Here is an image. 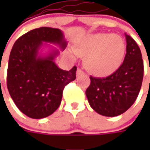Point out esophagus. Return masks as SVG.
I'll use <instances>...</instances> for the list:
<instances>
[{
    "mask_svg": "<svg viewBox=\"0 0 150 150\" xmlns=\"http://www.w3.org/2000/svg\"><path fill=\"white\" fill-rule=\"evenodd\" d=\"M76 74H77V77H79V76H83L84 75V72H83L81 69H79L78 68V70H77V72H76Z\"/></svg>",
    "mask_w": 150,
    "mask_h": 150,
    "instance_id": "34e87169",
    "label": "esophagus"
}]
</instances>
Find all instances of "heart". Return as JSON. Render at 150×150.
I'll use <instances>...</instances> for the list:
<instances>
[{
  "label": "heart",
  "mask_w": 150,
  "mask_h": 150,
  "mask_svg": "<svg viewBox=\"0 0 150 150\" xmlns=\"http://www.w3.org/2000/svg\"><path fill=\"white\" fill-rule=\"evenodd\" d=\"M74 53L84 57V66L97 77H107L118 71L124 62L126 43L118 35L97 33L88 36L73 47ZM74 59V56L69 54Z\"/></svg>",
  "instance_id": "heart-1"
}]
</instances>
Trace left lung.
Masks as SVG:
<instances>
[{"instance_id":"8db88e82","label":"left lung","mask_w":150,"mask_h":150,"mask_svg":"<svg viewBox=\"0 0 150 150\" xmlns=\"http://www.w3.org/2000/svg\"><path fill=\"white\" fill-rule=\"evenodd\" d=\"M126 55L118 71L107 78L90 77L86 96L92 108L103 116L124 113L135 102L144 77V63L138 44L125 33Z\"/></svg>"}]
</instances>
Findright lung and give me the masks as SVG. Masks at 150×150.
I'll list each match as a JSON object with an SVG mask.
<instances>
[{"label":"right lung","instance_id":"obj_1","mask_svg":"<svg viewBox=\"0 0 150 150\" xmlns=\"http://www.w3.org/2000/svg\"><path fill=\"white\" fill-rule=\"evenodd\" d=\"M67 42L60 29L40 27L19 38L10 53L7 88L15 104L29 118H43L59 107L67 84L76 79L77 67L65 71L55 63ZM44 48L48 51L44 53Z\"/></svg>","mask_w":150,"mask_h":150}]
</instances>
